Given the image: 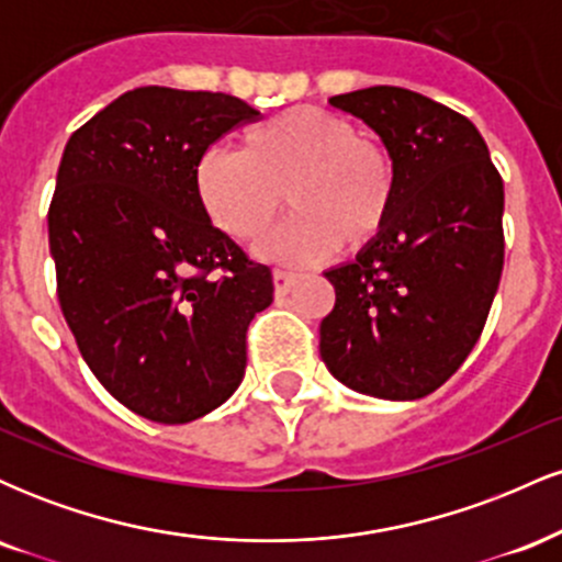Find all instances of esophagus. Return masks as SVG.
Masks as SVG:
<instances>
[{"instance_id": "1", "label": "esophagus", "mask_w": 562, "mask_h": 562, "mask_svg": "<svg viewBox=\"0 0 562 562\" xmlns=\"http://www.w3.org/2000/svg\"><path fill=\"white\" fill-rule=\"evenodd\" d=\"M295 282H299V274L285 272V269H274V290L277 295H288L293 290Z\"/></svg>"}]
</instances>
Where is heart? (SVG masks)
<instances>
[{"mask_svg":"<svg viewBox=\"0 0 562 562\" xmlns=\"http://www.w3.org/2000/svg\"><path fill=\"white\" fill-rule=\"evenodd\" d=\"M205 216L237 243L267 235L288 203L295 216L261 245L288 267L325 261L378 240L396 200V171L385 147L322 108H290L243 134L240 150H211L195 169Z\"/></svg>","mask_w":562,"mask_h":562,"instance_id":"1","label":"heart"}]
</instances>
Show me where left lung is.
<instances>
[{"mask_svg": "<svg viewBox=\"0 0 562 562\" xmlns=\"http://www.w3.org/2000/svg\"><path fill=\"white\" fill-rule=\"evenodd\" d=\"M383 139L396 200L378 240L327 269L322 362L389 402L434 393L479 344L505 263V184L465 115L402 87L330 97Z\"/></svg>", "mask_w": 562, "mask_h": 562, "instance_id": "1", "label": "left lung"}]
</instances>
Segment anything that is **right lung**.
<instances>
[{"mask_svg":"<svg viewBox=\"0 0 562 562\" xmlns=\"http://www.w3.org/2000/svg\"><path fill=\"white\" fill-rule=\"evenodd\" d=\"M259 111L240 97L139 87L76 128L63 153L49 250L83 362L153 423L209 415L245 375V333L272 272L211 224L195 169Z\"/></svg>","mask_w":562,"mask_h":562,"instance_id":"1","label":"right lung"}]
</instances>
